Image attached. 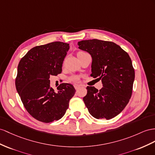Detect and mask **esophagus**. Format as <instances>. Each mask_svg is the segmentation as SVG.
Here are the masks:
<instances>
[{"label": "esophagus", "instance_id": "34e87169", "mask_svg": "<svg viewBox=\"0 0 155 155\" xmlns=\"http://www.w3.org/2000/svg\"><path fill=\"white\" fill-rule=\"evenodd\" d=\"M81 85H79V84H74V88L76 89V90H78V88H81Z\"/></svg>", "mask_w": 155, "mask_h": 155}]
</instances>
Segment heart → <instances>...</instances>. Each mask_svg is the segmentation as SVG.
<instances>
[{"label":"heart","mask_w":155,"mask_h":155,"mask_svg":"<svg viewBox=\"0 0 155 155\" xmlns=\"http://www.w3.org/2000/svg\"><path fill=\"white\" fill-rule=\"evenodd\" d=\"M82 52H83V51H80V52H78V54L82 53ZM70 79H71V81H74V82L78 81V80H79V77H78V76H73L72 77H71Z\"/></svg>","instance_id":"obj_1"}]
</instances>
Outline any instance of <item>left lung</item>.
I'll return each mask as SVG.
<instances>
[{"instance_id": "8db88e82", "label": "left lung", "mask_w": 155, "mask_h": 155, "mask_svg": "<svg viewBox=\"0 0 155 155\" xmlns=\"http://www.w3.org/2000/svg\"><path fill=\"white\" fill-rule=\"evenodd\" d=\"M78 46L92 55L90 76L101 79L104 86L99 91L87 86L83 101L94 118L111 119L122 112L132 96L135 71L131 58L110 41L86 40L78 42Z\"/></svg>"}]
</instances>
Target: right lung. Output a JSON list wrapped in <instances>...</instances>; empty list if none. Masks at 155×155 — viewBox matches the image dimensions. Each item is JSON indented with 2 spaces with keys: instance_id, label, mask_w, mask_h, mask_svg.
<instances>
[{
  "instance_id": "obj_1",
  "label": "right lung",
  "mask_w": 155,
  "mask_h": 155,
  "mask_svg": "<svg viewBox=\"0 0 155 155\" xmlns=\"http://www.w3.org/2000/svg\"><path fill=\"white\" fill-rule=\"evenodd\" d=\"M69 49L67 43L50 42L33 48L19 61L15 87L27 111L38 121L59 120L75 94L74 86L68 83L59 84L55 92L49 80L50 75L61 73Z\"/></svg>"
}]
</instances>
